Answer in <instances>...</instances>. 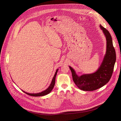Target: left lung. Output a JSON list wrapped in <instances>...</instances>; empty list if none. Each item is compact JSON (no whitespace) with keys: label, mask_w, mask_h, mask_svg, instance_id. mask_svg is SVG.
Instances as JSON below:
<instances>
[{"label":"left lung","mask_w":121,"mask_h":121,"mask_svg":"<svg viewBox=\"0 0 121 121\" xmlns=\"http://www.w3.org/2000/svg\"><path fill=\"white\" fill-rule=\"evenodd\" d=\"M100 27L106 37L107 49L103 61L98 69L93 73L78 76L74 69L69 66L74 82L80 89L85 91L96 90L108 82L113 73L116 61V53L111 35L105 28L101 25Z\"/></svg>","instance_id":"8db88e82"}]
</instances>
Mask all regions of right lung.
Listing matches in <instances>:
<instances>
[{
	"label": "right lung",
	"mask_w": 121,
	"mask_h": 121,
	"mask_svg": "<svg viewBox=\"0 0 121 121\" xmlns=\"http://www.w3.org/2000/svg\"><path fill=\"white\" fill-rule=\"evenodd\" d=\"M58 69H57L56 71V72L55 73V75L52 79V83L51 84V85H50V86L49 87V88H48L47 89H46V90L41 92H39V93H27L25 91H22L26 93L28 95H29L30 96H35V97H37V96H44V95H47L48 94H49L50 92H51V91L52 90L54 86V85H55V78H56V75H57V73L58 72Z\"/></svg>",
	"instance_id": "right-lung-1"
}]
</instances>
